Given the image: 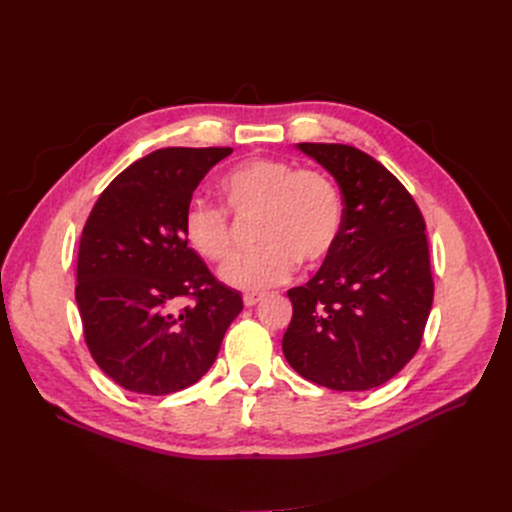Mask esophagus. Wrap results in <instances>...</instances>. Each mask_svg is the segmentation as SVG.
<instances>
[{
  "instance_id": "34e87169",
  "label": "esophagus",
  "mask_w": 512,
  "mask_h": 512,
  "mask_svg": "<svg viewBox=\"0 0 512 512\" xmlns=\"http://www.w3.org/2000/svg\"><path fill=\"white\" fill-rule=\"evenodd\" d=\"M260 300H262V294H246V296H243V304H246L248 308L256 306Z\"/></svg>"
}]
</instances>
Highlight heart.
<instances>
[{
  "label": "heart",
  "instance_id": "1",
  "mask_svg": "<svg viewBox=\"0 0 512 512\" xmlns=\"http://www.w3.org/2000/svg\"><path fill=\"white\" fill-rule=\"evenodd\" d=\"M227 206L237 216L260 214L256 250L235 256L221 271L227 285L262 291L294 275L298 260L323 264L337 248L344 204L337 185L321 170L275 158H254L235 166L221 181ZM183 231L189 246L208 262H225L235 248L229 214L196 200L185 210Z\"/></svg>",
  "mask_w": 512,
  "mask_h": 512
}]
</instances>
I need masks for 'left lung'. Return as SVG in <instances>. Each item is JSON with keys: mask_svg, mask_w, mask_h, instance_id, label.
<instances>
[{"mask_svg": "<svg viewBox=\"0 0 512 512\" xmlns=\"http://www.w3.org/2000/svg\"><path fill=\"white\" fill-rule=\"evenodd\" d=\"M337 181L344 225L316 275L287 291L294 316L283 354L304 379L364 392L417 354L433 304L423 214L406 187L344 143H298Z\"/></svg>", "mask_w": 512, "mask_h": 512, "instance_id": "obj_1", "label": "left lung"}]
</instances>
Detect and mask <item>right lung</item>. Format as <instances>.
<instances>
[{
  "label": "right lung",
  "mask_w": 512,
  "mask_h": 512,
  "mask_svg": "<svg viewBox=\"0 0 512 512\" xmlns=\"http://www.w3.org/2000/svg\"><path fill=\"white\" fill-rule=\"evenodd\" d=\"M231 152L156 150L125 168L87 218L75 289L85 342L129 392L166 396L200 381L243 308L183 231L193 191ZM185 297L194 304L181 309Z\"/></svg>",
  "instance_id": "1"
}]
</instances>
